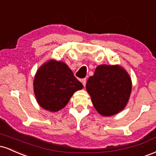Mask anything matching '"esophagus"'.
Masks as SVG:
<instances>
[{"label": "esophagus", "instance_id": "1", "mask_svg": "<svg viewBox=\"0 0 156 156\" xmlns=\"http://www.w3.org/2000/svg\"><path fill=\"white\" fill-rule=\"evenodd\" d=\"M81 82H82V83H83V85L84 86V87H85L86 83H87V80H86V79H82L81 80Z\"/></svg>", "mask_w": 156, "mask_h": 156}]
</instances>
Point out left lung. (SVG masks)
Listing matches in <instances>:
<instances>
[{
    "mask_svg": "<svg viewBox=\"0 0 156 156\" xmlns=\"http://www.w3.org/2000/svg\"><path fill=\"white\" fill-rule=\"evenodd\" d=\"M93 105L104 117L115 115L128 104L132 90L131 78L121 66L101 64L86 85Z\"/></svg>",
    "mask_w": 156,
    "mask_h": 156,
    "instance_id": "obj_1",
    "label": "left lung"
}]
</instances>
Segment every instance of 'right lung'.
Segmentation results:
<instances>
[{"instance_id": "1", "label": "right lung", "mask_w": 156, "mask_h": 156, "mask_svg": "<svg viewBox=\"0 0 156 156\" xmlns=\"http://www.w3.org/2000/svg\"><path fill=\"white\" fill-rule=\"evenodd\" d=\"M83 88V84L67 64L54 59L42 64L34 79V92L37 103L51 112L64 108L73 94Z\"/></svg>"}]
</instances>
